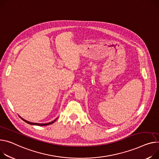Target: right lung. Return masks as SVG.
Here are the masks:
<instances>
[{"label": "right lung", "mask_w": 159, "mask_h": 159, "mask_svg": "<svg viewBox=\"0 0 159 159\" xmlns=\"http://www.w3.org/2000/svg\"><path fill=\"white\" fill-rule=\"evenodd\" d=\"M20 117L21 118V120H23L24 121H25L26 123H27V124H30V125H39V126H44V125H48L52 124L53 123H54V122H55V121L57 120V118H56L55 120H53V121H52L50 122V123H47V124H38V123H32V122H30V121H27V120H25V119L22 118L21 116H20Z\"/></svg>", "instance_id": "obj_1"}]
</instances>
